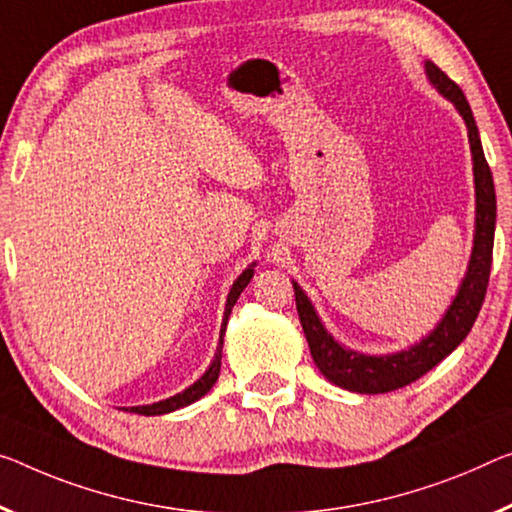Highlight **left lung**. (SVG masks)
Wrapping results in <instances>:
<instances>
[{
	"instance_id": "1",
	"label": "left lung",
	"mask_w": 512,
	"mask_h": 512,
	"mask_svg": "<svg viewBox=\"0 0 512 512\" xmlns=\"http://www.w3.org/2000/svg\"><path fill=\"white\" fill-rule=\"evenodd\" d=\"M426 75L432 86L448 98L458 109L462 119L467 123L471 160H474V185H476V231H474V249H471V261L467 267L465 279L460 283L458 295L448 306L444 318L437 322V327L412 348L393 352V355H361V352L348 350L334 341V336L322 325L316 309L304 290L295 288V302L300 322L304 329L306 341H309L311 357L320 368V373L334 382L336 387L357 391V393H387L393 389L407 387L421 375H426L430 368H435L439 361L451 355L458 345L465 341L467 334L474 327L481 311L487 281H490L492 267V247H494V222H497V194H494L492 171L487 167L481 137L471 114V107L465 93L442 68H437L432 61H426Z\"/></svg>"
}]
</instances>
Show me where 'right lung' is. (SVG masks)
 <instances>
[{
  "instance_id": "right-lung-1",
  "label": "right lung",
  "mask_w": 512,
  "mask_h": 512,
  "mask_svg": "<svg viewBox=\"0 0 512 512\" xmlns=\"http://www.w3.org/2000/svg\"><path fill=\"white\" fill-rule=\"evenodd\" d=\"M254 277V265H249L245 272L240 274L235 283L231 286V293H229V300H226V309H224V320H222V329H219V345H217V352H215V359H212V364L208 366V371L203 373L199 380H196L192 387H187L183 393H176V396H171L167 400H160V403H153V405H139V407H128L130 412L135 414H144V416H157V414H169L174 410H180V407H187L192 405L194 400H199L201 396H206V393L212 389V384L217 382L219 377V368H222V345H224V332H226V322H229L231 316V309L238 302V297L242 290L247 288V283Z\"/></svg>"
}]
</instances>
